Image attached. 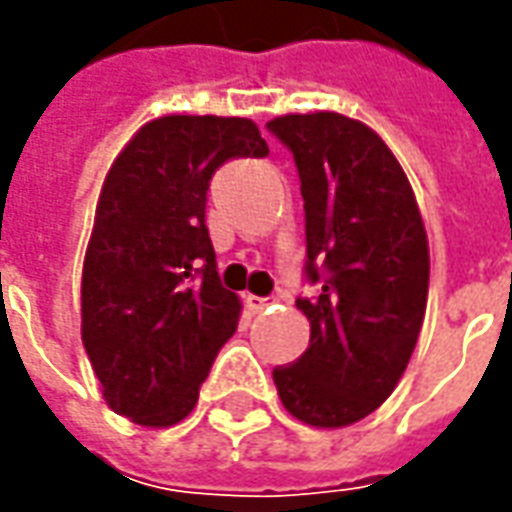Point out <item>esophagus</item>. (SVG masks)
Returning <instances> with one entry per match:
<instances>
[{
	"instance_id": "obj_1",
	"label": "esophagus",
	"mask_w": 512,
	"mask_h": 512,
	"mask_svg": "<svg viewBox=\"0 0 512 512\" xmlns=\"http://www.w3.org/2000/svg\"><path fill=\"white\" fill-rule=\"evenodd\" d=\"M271 304H274V299H271V296H252V293L246 296V307H249L252 312L268 310Z\"/></svg>"
}]
</instances>
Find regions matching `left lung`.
<instances>
[{"instance_id": "obj_1", "label": "left lung", "mask_w": 512, "mask_h": 512, "mask_svg": "<svg viewBox=\"0 0 512 512\" xmlns=\"http://www.w3.org/2000/svg\"><path fill=\"white\" fill-rule=\"evenodd\" d=\"M268 131L296 161L307 227L310 348L274 367L279 400L312 428H345L392 395L425 321L430 255L406 172L381 136L337 112Z\"/></svg>"}]
</instances>
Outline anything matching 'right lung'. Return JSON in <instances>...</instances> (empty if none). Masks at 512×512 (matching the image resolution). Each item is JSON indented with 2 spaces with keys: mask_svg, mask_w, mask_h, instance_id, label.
Wrapping results in <instances>:
<instances>
[{
  "mask_svg": "<svg viewBox=\"0 0 512 512\" xmlns=\"http://www.w3.org/2000/svg\"><path fill=\"white\" fill-rule=\"evenodd\" d=\"M268 156L246 117L167 115L128 142L104 180L82 271V343L106 406L169 428L197 406L213 359L238 329L205 227L224 161Z\"/></svg>",
  "mask_w": 512,
  "mask_h": 512,
  "instance_id": "obj_1",
  "label": "right lung"
}]
</instances>
